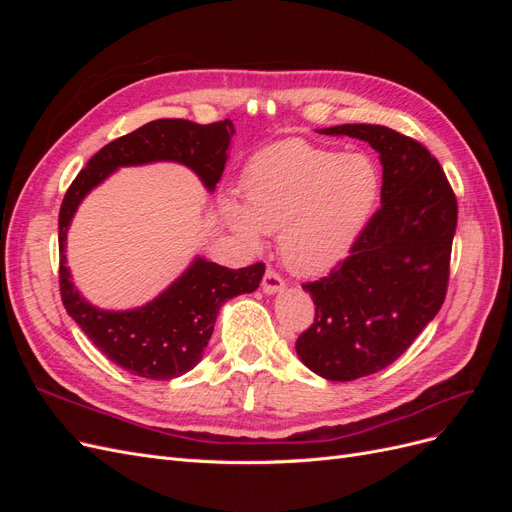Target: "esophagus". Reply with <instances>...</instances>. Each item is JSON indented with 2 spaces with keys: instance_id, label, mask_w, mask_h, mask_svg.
I'll return each instance as SVG.
<instances>
[{
  "instance_id": "1",
  "label": "esophagus",
  "mask_w": 512,
  "mask_h": 512,
  "mask_svg": "<svg viewBox=\"0 0 512 512\" xmlns=\"http://www.w3.org/2000/svg\"><path fill=\"white\" fill-rule=\"evenodd\" d=\"M262 290H265L267 294H275V292H280V290H284V280H282V275L277 273V271H273V269H267L265 271V275H262Z\"/></svg>"
}]
</instances>
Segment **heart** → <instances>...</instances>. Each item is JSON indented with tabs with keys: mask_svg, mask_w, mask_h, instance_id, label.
<instances>
[{
	"mask_svg": "<svg viewBox=\"0 0 512 512\" xmlns=\"http://www.w3.org/2000/svg\"><path fill=\"white\" fill-rule=\"evenodd\" d=\"M245 207L224 198L228 226L254 250L280 230L286 265L320 275L339 265L363 235L380 196V173L361 153L305 141L277 143L247 164Z\"/></svg>",
	"mask_w": 512,
	"mask_h": 512,
	"instance_id": "b5f03b06",
	"label": "heart"
}]
</instances>
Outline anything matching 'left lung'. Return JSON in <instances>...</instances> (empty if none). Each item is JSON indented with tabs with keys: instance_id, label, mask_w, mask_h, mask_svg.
I'll return each instance as SVG.
<instances>
[{
	"instance_id": "8db88e82",
	"label": "left lung",
	"mask_w": 512,
	"mask_h": 512,
	"mask_svg": "<svg viewBox=\"0 0 512 512\" xmlns=\"http://www.w3.org/2000/svg\"><path fill=\"white\" fill-rule=\"evenodd\" d=\"M352 136L380 153V209L327 277L303 284L316 318L297 339L314 374L348 382L404 354L446 297L457 198L440 162L414 138L386 126L344 123L318 130Z\"/></svg>"
}]
</instances>
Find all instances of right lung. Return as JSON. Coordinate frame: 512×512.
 <instances>
[{
  "label": "right lung",
  "instance_id": "1",
  "mask_svg": "<svg viewBox=\"0 0 512 512\" xmlns=\"http://www.w3.org/2000/svg\"><path fill=\"white\" fill-rule=\"evenodd\" d=\"M235 126L230 119L200 126L185 119H156L104 145L68 188L59 209V290L66 312L108 359L134 376L151 380L179 378L190 371L209 344L224 301L254 292L265 265L228 269L196 258L158 299L130 309L104 312L89 305L70 280L66 237L72 215L89 190L119 166L179 162L192 168L209 190L220 181Z\"/></svg>",
  "mask_w": 512,
  "mask_h": 512
}]
</instances>
